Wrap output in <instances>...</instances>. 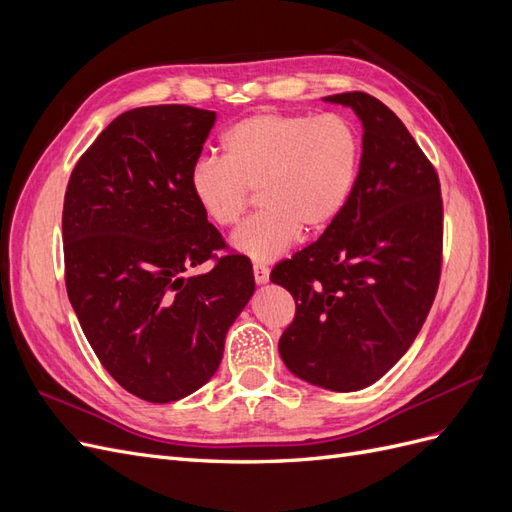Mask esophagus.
I'll return each mask as SVG.
<instances>
[{
	"instance_id": "34e87169",
	"label": "esophagus",
	"mask_w": 512,
	"mask_h": 512,
	"mask_svg": "<svg viewBox=\"0 0 512 512\" xmlns=\"http://www.w3.org/2000/svg\"><path fill=\"white\" fill-rule=\"evenodd\" d=\"M254 280H256V284H267L269 282V267L256 262V265H254Z\"/></svg>"
}]
</instances>
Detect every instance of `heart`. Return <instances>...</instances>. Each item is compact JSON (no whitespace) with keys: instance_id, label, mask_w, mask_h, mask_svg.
<instances>
[{"instance_id":"heart-1","label":"heart","mask_w":512,"mask_h":512,"mask_svg":"<svg viewBox=\"0 0 512 512\" xmlns=\"http://www.w3.org/2000/svg\"><path fill=\"white\" fill-rule=\"evenodd\" d=\"M222 160L200 158L190 192L205 220L237 226L258 194L260 211L232 237L256 262L282 256L301 230L318 235L337 222L359 179L363 136L342 113L262 111L222 134Z\"/></svg>"}]
</instances>
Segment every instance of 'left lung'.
<instances>
[{
    "mask_svg": "<svg viewBox=\"0 0 512 512\" xmlns=\"http://www.w3.org/2000/svg\"><path fill=\"white\" fill-rule=\"evenodd\" d=\"M363 121L359 179L337 222L282 260L271 282L294 299L280 354L294 376L348 393L374 384L421 331L442 273L440 179L378 98H327Z\"/></svg>",
    "mask_w": 512,
    "mask_h": 512,
    "instance_id": "obj_1",
    "label": "left lung"
}]
</instances>
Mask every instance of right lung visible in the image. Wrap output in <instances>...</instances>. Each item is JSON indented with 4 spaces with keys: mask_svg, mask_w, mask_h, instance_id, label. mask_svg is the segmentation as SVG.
<instances>
[{
    "mask_svg": "<svg viewBox=\"0 0 512 512\" xmlns=\"http://www.w3.org/2000/svg\"><path fill=\"white\" fill-rule=\"evenodd\" d=\"M213 121L185 104L132 108L83 153L66 188L70 303L108 374L151 404L211 380L254 294L250 258L228 250L190 192ZM207 259L209 274L182 277Z\"/></svg>",
    "mask_w": 512,
    "mask_h": 512,
    "instance_id": "1",
    "label": "right lung"
}]
</instances>
